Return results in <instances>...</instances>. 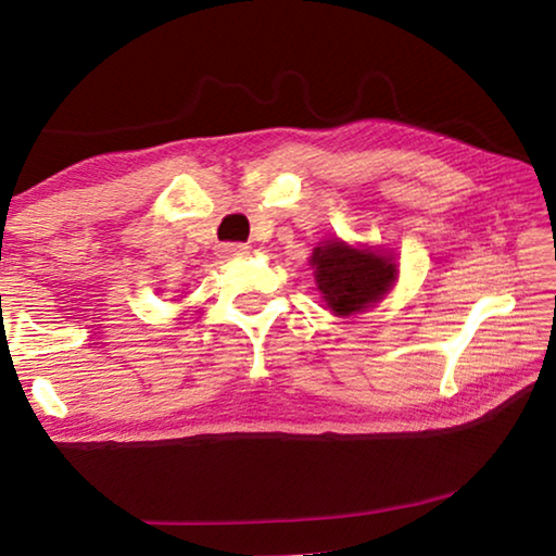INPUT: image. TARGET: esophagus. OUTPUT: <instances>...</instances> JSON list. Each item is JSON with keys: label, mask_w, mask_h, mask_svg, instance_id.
<instances>
[{"label": "esophagus", "mask_w": 556, "mask_h": 556, "mask_svg": "<svg viewBox=\"0 0 556 556\" xmlns=\"http://www.w3.org/2000/svg\"><path fill=\"white\" fill-rule=\"evenodd\" d=\"M248 244H223L220 248V255L223 257H228V260H232V257H242V255H248Z\"/></svg>", "instance_id": "34e87169"}]
</instances>
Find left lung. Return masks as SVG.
Masks as SVG:
<instances>
[{
  "label": "left lung",
  "instance_id": "8db88e82",
  "mask_svg": "<svg viewBox=\"0 0 556 556\" xmlns=\"http://www.w3.org/2000/svg\"><path fill=\"white\" fill-rule=\"evenodd\" d=\"M312 267L316 285L336 316H353L378 304L397 279L392 255L351 248L343 240H328L314 250Z\"/></svg>",
  "mask_w": 556,
  "mask_h": 556
}]
</instances>
